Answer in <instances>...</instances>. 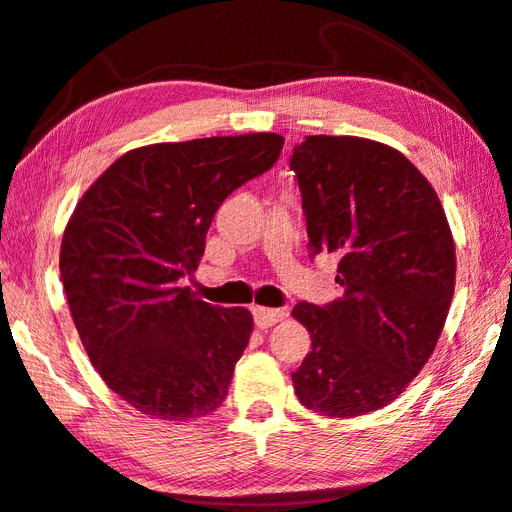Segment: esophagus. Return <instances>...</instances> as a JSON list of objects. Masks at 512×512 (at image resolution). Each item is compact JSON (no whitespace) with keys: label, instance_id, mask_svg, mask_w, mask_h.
<instances>
[{"label":"esophagus","instance_id":"1","mask_svg":"<svg viewBox=\"0 0 512 512\" xmlns=\"http://www.w3.org/2000/svg\"><path fill=\"white\" fill-rule=\"evenodd\" d=\"M253 318H255V324L259 329H268L284 318V311L282 309H266V306H253Z\"/></svg>","mask_w":512,"mask_h":512}]
</instances>
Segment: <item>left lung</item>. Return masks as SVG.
<instances>
[{"label": "left lung", "mask_w": 512, "mask_h": 512, "mask_svg": "<svg viewBox=\"0 0 512 512\" xmlns=\"http://www.w3.org/2000/svg\"><path fill=\"white\" fill-rule=\"evenodd\" d=\"M291 170L311 257H340L345 288L324 306L297 302L311 351L293 371L304 407L345 418L403 394L439 342L454 295L452 232L425 176L394 147L358 136H306Z\"/></svg>", "instance_id": "1"}]
</instances>
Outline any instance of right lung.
<instances>
[{
  "label": "right lung",
  "instance_id": "right-lung-1",
  "mask_svg": "<svg viewBox=\"0 0 512 512\" xmlns=\"http://www.w3.org/2000/svg\"><path fill=\"white\" fill-rule=\"evenodd\" d=\"M282 145L262 132L138 147L73 210L60 246L71 318L100 378L138 412L190 421L224 403L253 315L179 282L197 271L221 203Z\"/></svg>",
  "mask_w": 512,
  "mask_h": 512
}]
</instances>
